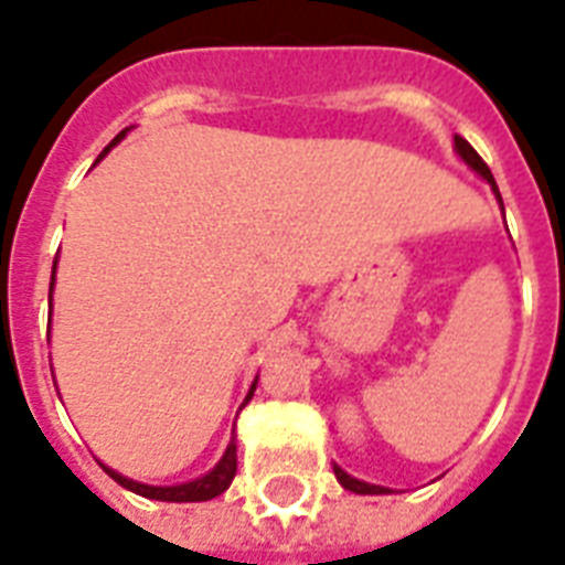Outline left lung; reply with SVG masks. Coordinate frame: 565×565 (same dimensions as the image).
<instances>
[{
  "instance_id": "8db88e82",
  "label": "left lung",
  "mask_w": 565,
  "mask_h": 565,
  "mask_svg": "<svg viewBox=\"0 0 565 565\" xmlns=\"http://www.w3.org/2000/svg\"><path fill=\"white\" fill-rule=\"evenodd\" d=\"M456 153L458 159L470 168V171L479 173L484 182L490 185V191L497 194V203L502 205V194H499V188H497V179H493V173H490V168L484 162H481V156L476 153L473 148H470V141L461 139V136H456ZM502 214H505V209H502ZM333 473H337V481L342 484L345 490H351V493H362V497H380V493H392L388 488H380V484H369V481H362V479H354V476H348L345 470L339 465H333Z\"/></svg>"
}]
</instances>
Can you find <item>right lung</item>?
Segmentation results:
<instances>
[{
  "mask_svg": "<svg viewBox=\"0 0 565 565\" xmlns=\"http://www.w3.org/2000/svg\"><path fill=\"white\" fill-rule=\"evenodd\" d=\"M132 127H127V130H121L116 136V139L109 141V148L104 150V153L98 156V162L104 159V156L109 153V150L116 148L118 141L130 132ZM54 273H57V260H54V267H52V284H49V301H52V292H54ZM52 324V322H49ZM255 386H258V377L252 380V386H249V394L243 397L241 403V409L246 406V403L252 401V394H255ZM100 467H104V473L109 476V479H116L121 488L132 490V493H139V497L145 499H159V502H209V499L220 497L223 490H228V484H232V479H235L237 473V444L235 438L228 441L226 452H223V458H220L217 465L211 467L209 473L205 476H196V479L191 481H182V484H145V481H136V479H127V476H121L118 470H113V467H107L104 461H98Z\"/></svg>",
  "mask_w": 565,
  "mask_h": 565,
  "instance_id": "obj_1",
  "label": "right lung"
}]
</instances>
